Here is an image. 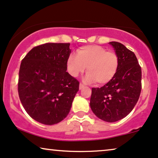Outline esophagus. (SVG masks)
Instances as JSON below:
<instances>
[{"instance_id": "esophagus-1", "label": "esophagus", "mask_w": 158, "mask_h": 158, "mask_svg": "<svg viewBox=\"0 0 158 158\" xmlns=\"http://www.w3.org/2000/svg\"><path fill=\"white\" fill-rule=\"evenodd\" d=\"M84 87H85V85H82V84H80V85H79V89H82Z\"/></svg>"}]
</instances>
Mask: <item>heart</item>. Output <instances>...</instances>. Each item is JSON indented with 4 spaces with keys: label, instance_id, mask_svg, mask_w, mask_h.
Wrapping results in <instances>:
<instances>
[{
    "label": "heart",
    "instance_id": "heart-1",
    "mask_svg": "<svg viewBox=\"0 0 158 158\" xmlns=\"http://www.w3.org/2000/svg\"><path fill=\"white\" fill-rule=\"evenodd\" d=\"M66 65L68 72L73 77L82 73L87 67L85 81L103 85L111 81L117 74L119 58L114 52L107 51L101 46L87 45L78 49L77 55L71 54Z\"/></svg>",
    "mask_w": 158,
    "mask_h": 158
}]
</instances>
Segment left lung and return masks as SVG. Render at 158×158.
<instances>
[{
	"instance_id": "1",
	"label": "left lung",
	"mask_w": 158,
	"mask_h": 158,
	"mask_svg": "<svg viewBox=\"0 0 158 158\" xmlns=\"http://www.w3.org/2000/svg\"><path fill=\"white\" fill-rule=\"evenodd\" d=\"M119 58L117 74L101 88H92L90 108L99 119L114 123L128 114L136 104L141 89V69L135 54L121 43L111 41Z\"/></svg>"
}]
</instances>
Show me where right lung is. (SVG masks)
I'll use <instances>...</instances> for the list:
<instances>
[{"instance_id": "1", "label": "right lung", "mask_w": 158, "mask_h": 158, "mask_svg": "<svg viewBox=\"0 0 158 158\" xmlns=\"http://www.w3.org/2000/svg\"><path fill=\"white\" fill-rule=\"evenodd\" d=\"M69 47V43L37 46L22 60L19 99L27 113L40 123L52 125L63 120L79 90V81L66 72Z\"/></svg>"}]
</instances>
